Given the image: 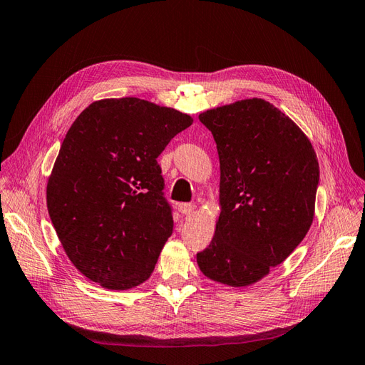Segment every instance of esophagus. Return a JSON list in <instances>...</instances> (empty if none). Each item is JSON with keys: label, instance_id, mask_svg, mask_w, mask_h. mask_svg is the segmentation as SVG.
Returning <instances> with one entry per match:
<instances>
[{"label": "esophagus", "instance_id": "obj_1", "mask_svg": "<svg viewBox=\"0 0 365 365\" xmlns=\"http://www.w3.org/2000/svg\"><path fill=\"white\" fill-rule=\"evenodd\" d=\"M195 210H196L195 204H185V202L180 204V212L185 216H192L195 213Z\"/></svg>", "mask_w": 365, "mask_h": 365}]
</instances>
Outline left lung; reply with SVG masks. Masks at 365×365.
I'll return each instance as SVG.
<instances>
[{"label": "left lung", "instance_id": "8db88e82", "mask_svg": "<svg viewBox=\"0 0 365 365\" xmlns=\"http://www.w3.org/2000/svg\"><path fill=\"white\" fill-rule=\"evenodd\" d=\"M200 120L217 148L220 215L196 262L207 279L244 288L288 259L311 228L317 153L295 121L263 98L207 109Z\"/></svg>", "mask_w": 365, "mask_h": 365}]
</instances>
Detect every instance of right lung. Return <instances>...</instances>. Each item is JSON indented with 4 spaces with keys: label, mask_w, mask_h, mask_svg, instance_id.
Masks as SVG:
<instances>
[{
    "label": "right lung",
    "mask_w": 365,
    "mask_h": 365,
    "mask_svg": "<svg viewBox=\"0 0 365 365\" xmlns=\"http://www.w3.org/2000/svg\"><path fill=\"white\" fill-rule=\"evenodd\" d=\"M192 123L137 97L96 101L74 120L48 176L47 208L86 279L126 291L150 277L173 231L157 158Z\"/></svg>",
    "instance_id": "1"
}]
</instances>
